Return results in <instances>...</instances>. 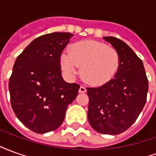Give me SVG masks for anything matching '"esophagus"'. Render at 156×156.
Here are the masks:
<instances>
[{"label": "esophagus", "mask_w": 156, "mask_h": 156, "mask_svg": "<svg viewBox=\"0 0 156 156\" xmlns=\"http://www.w3.org/2000/svg\"><path fill=\"white\" fill-rule=\"evenodd\" d=\"M86 91H87V89H86V88H85L84 86H81V87L79 88V90H78V92H79L80 94L85 93Z\"/></svg>", "instance_id": "esophagus-1"}]
</instances>
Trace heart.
Wrapping results in <instances>:
<instances>
[{
	"label": "heart",
	"mask_w": 156,
	"mask_h": 156,
	"mask_svg": "<svg viewBox=\"0 0 156 156\" xmlns=\"http://www.w3.org/2000/svg\"><path fill=\"white\" fill-rule=\"evenodd\" d=\"M62 68L70 78L78 73L87 83L100 86L111 80L117 73L120 56L115 48L104 42L84 40L76 42L70 48V53L64 52L61 57Z\"/></svg>",
	"instance_id": "heart-1"
}]
</instances>
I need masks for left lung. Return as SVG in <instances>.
<instances>
[{
    "label": "left lung",
    "mask_w": 156,
    "mask_h": 156,
    "mask_svg": "<svg viewBox=\"0 0 156 156\" xmlns=\"http://www.w3.org/2000/svg\"><path fill=\"white\" fill-rule=\"evenodd\" d=\"M119 51L120 64L113 79L98 88H87L88 119L98 133L115 135L137 119L147 97L148 79L141 59L124 41L104 37Z\"/></svg>",
    "instance_id": "8db88e82"
}]
</instances>
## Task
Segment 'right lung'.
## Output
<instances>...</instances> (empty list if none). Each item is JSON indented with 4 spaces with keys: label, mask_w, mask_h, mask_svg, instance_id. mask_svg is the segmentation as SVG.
<instances>
[{
    "label": "right lung",
    "mask_w": 156,
    "mask_h": 156,
    "mask_svg": "<svg viewBox=\"0 0 156 156\" xmlns=\"http://www.w3.org/2000/svg\"><path fill=\"white\" fill-rule=\"evenodd\" d=\"M73 34H45L30 43L16 60L9 80L13 111L31 130L45 134L64 120L68 105L80 86L68 83L61 74L60 58Z\"/></svg>",
    "instance_id": "right-lung-1"
}]
</instances>
